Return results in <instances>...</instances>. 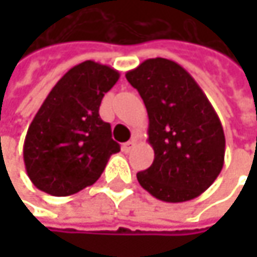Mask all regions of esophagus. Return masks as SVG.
<instances>
[{
    "instance_id": "1",
    "label": "esophagus",
    "mask_w": 257,
    "mask_h": 257,
    "mask_svg": "<svg viewBox=\"0 0 257 257\" xmlns=\"http://www.w3.org/2000/svg\"><path fill=\"white\" fill-rule=\"evenodd\" d=\"M135 144H137V143H135V140H131V141L125 143V144L122 146V150H123L125 153H129V152L135 147Z\"/></svg>"
}]
</instances>
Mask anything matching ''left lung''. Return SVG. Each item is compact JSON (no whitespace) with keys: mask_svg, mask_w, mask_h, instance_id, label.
<instances>
[{"mask_svg":"<svg viewBox=\"0 0 257 257\" xmlns=\"http://www.w3.org/2000/svg\"><path fill=\"white\" fill-rule=\"evenodd\" d=\"M149 116L153 164L137 174L143 189L165 202L205 192L225 162V132L211 102L181 65L153 58L126 73Z\"/></svg>","mask_w":257,"mask_h":257,"instance_id":"left-lung-1","label":"left lung"}]
</instances>
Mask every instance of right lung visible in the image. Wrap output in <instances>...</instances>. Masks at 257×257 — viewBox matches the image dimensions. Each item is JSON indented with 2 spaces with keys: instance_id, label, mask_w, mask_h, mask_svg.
<instances>
[{
  "instance_id": "1",
  "label": "right lung",
  "mask_w": 257,
  "mask_h": 257,
  "mask_svg": "<svg viewBox=\"0 0 257 257\" xmlns=\"http://www.w3.org/2000/svg\"><path fill=\"white\" fill-rule=\"evenodd\" d=\"M120 77L108 65L84 61L67 71L34 116L24 144L26 174L53 196H70L101 177L120 146L99 105Z\"/></svg>"
}]
</instances>
